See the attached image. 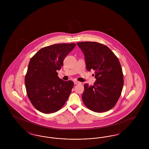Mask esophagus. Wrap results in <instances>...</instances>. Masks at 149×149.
I'll list each match as a JSON object with an SVG mask.
<instances>
[{
	"label": "esophagus",
	"mask_w": 149,
	"mask_h": 149,
	"mask_svg": "<svg viewBox=\"0 0 149 149\" xmlns=\"http://www.w3.org/2000/svg\"><path fill=\"white\" fill-rule=\"evenodd\" d=\"M74 84H81V83L80 82V81H78L77 80H75L74 81Z\"/></svg>",
	"instance_id": "obj_1"
}]
</instances>
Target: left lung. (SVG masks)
<instances>
[{
	"mask_svg": "<svg viewBox=\"0 0 149 149\" xmlns=\"http://www.w3.org/2000/svg\"><path fill=\"white\" fill-rule=\"evenodd\" d=\"M77 45L84 55L87 70H94L96 79L94 85L84 84L83 103L93 112L108 111L116 105L122 91L124 80L120 63L104 45L89 41Z\"/></svg>",
	"mask_w": 149,
	"mask_h": 149,
	"instance_id": "obj_1",
	"label": "left lung"
}]
</instances>
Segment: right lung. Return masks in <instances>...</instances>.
Masks as SVG:
<instances>
[{
  "label": "right lung",
  "instance_id": "right-lung-1",
  "mask_svg": "<svg viewBox=\"0 0 149 149\" xmlns=\"http://www.w3.org/2000/svg\"><path fill=\"white\" fill-rule=\"evenodd\" d=\"M75 43H58L45 47L32 57L25 76L27 96L36 109L44 113L60 110L68 99L74 83L64 81L57 70Z\"/></svg>",
  "mask_w": 149,
  "mask_h": 149
}]
</instances>
